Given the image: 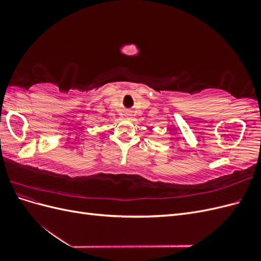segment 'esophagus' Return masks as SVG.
Masks as SVG:
<instances>
[{
    "label": "esophagus",
    "mask_w": 261,
    "mask_h": 261,
    "mask_svg": "<svg viewBox=\"0 0 261 261\" xmlns=\"http://www.w3.org/2000/svg\"><path fill=\"white\" fill-rule=\"evenodd\" d=\"M125 116H126V118H128V120H130V118H132V111H126L125 112Z\"/></svg>",
    "instance_id": "1"
}]
</instances>
